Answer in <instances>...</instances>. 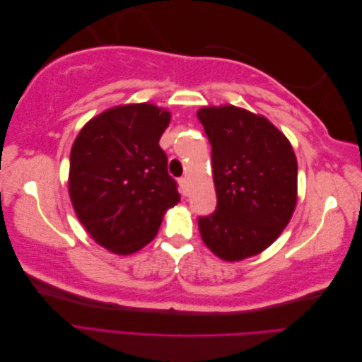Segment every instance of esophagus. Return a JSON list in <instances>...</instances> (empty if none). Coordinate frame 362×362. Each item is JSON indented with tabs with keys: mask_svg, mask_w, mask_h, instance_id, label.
I'll use <instances>...</instances> for the list:
<instances>
[{
	"mask_svg": "<svg viewBox=\"0 0 362 362\" xmlns=\"http://www.w3.org/2000/svg\"><path fill=\"white\" fill-rule=\"evenodd\" d=\"M180 189H181V194H182V196H189V194H190L187 178H181V180H180Z\"/></svg>",
	"mask_w": 362,
	"mask_h": 362,
	"instance_id": "34e87169",
	"label": "esophagus"
}]
</instances>
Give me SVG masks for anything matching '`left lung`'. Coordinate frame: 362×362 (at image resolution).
<instances>
[{
    "label": "left lung",
    "mask_w": 362,
    "mask_h": 362,
    "mask_svg": "<svg viewBox=\"0 0 362 362\" xmlns=\"http://www.w3.org/2000/svg\"><path fill=\"white\" fill-rule=\"evenodd\" d=\"M211 145L214 213L198 218L204 243L225 261L269 247L298 201V161L287 137L266 117L234 105L198 112Z\"/></svg>",
    "instance_id": "obj_1"
}]
</instances>
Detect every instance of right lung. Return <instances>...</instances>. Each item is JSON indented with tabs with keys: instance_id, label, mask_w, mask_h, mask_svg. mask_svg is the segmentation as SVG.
I'll list each match as a JSON object with an SVG mask.
<instances>
[{
	"instance_id": "1",
	"label": "right lung",
	"mask_w": 362,
	"mask_h": 362,
	"mask_svg": "<svg viewBox=\"0 0 362 362\" xmlns=\"http://www.w3.org/2000/svg\"><path fill=\"white\" fill-rule=\"evenodd\" d=\"M170 113L154 104L113 107L89 120L71 151L69 196L86 231L119 255L146 246L181 199L158 141Z\"/></svg>"
}]
</instances>
